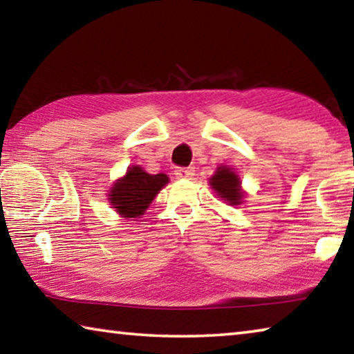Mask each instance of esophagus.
<instances>
[{
    "label": "esophagus",
    "mask_w": 354,
    "mask_h": 354,
    "mask_svg": "<svg viewBox=\"0 0 354 354\" xmlns=\"http://www.w3.org/2000/svg\"><path fill=\"white\" fill-rule=\"evenodd\" d=\"M194 175H195L194 169H181V167H179V169L175 170V176L178 179H192Z\"/></svg>",
    "instance_id": "34e87169"
}]
</instances>
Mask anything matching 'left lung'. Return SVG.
Returning <instances> with one entry per match:
<instances>
[{"mask_svg": "<svg viewBox=\"0 0 354 354\" xmlns=\"http://www.w3.org/2000/svg\"><path fill=\"white\" fill-rule=\"evenodd\" d=\"M209 185L218 198L230 206L243 205L247 192L242 189V181L234 169L227 165H218L214 175L209 178Z\"/></svg>", "mask_w": 354, "mask_h": 354, "instance_id": "obj_1", "label": "left lung"}]
</instances>
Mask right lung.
I'll list each match as a JSON object with an SVG mask.
<instances>
[{
    "mask_svg": "<svg viewBox=\"0 0 354 354\" xmlns=\"http://www.w3.org/2000/svg\"><path fill=\"white\" fill-rule=\"evenodd\" d=\"M169 181L165 173L149 175L140 165L128 167L107 192V201L122 218H140Z\"/></svg>",
    "mask_w": 354,
    "mask_h": 354,
    "instance_id": "add662e5",
    "label": "right lung"
}]
</instances>
